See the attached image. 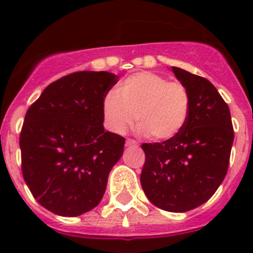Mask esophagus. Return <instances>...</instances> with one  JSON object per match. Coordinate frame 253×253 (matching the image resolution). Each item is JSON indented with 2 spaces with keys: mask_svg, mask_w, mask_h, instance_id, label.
<instances>
[{
  "mask_svg": "<svg viewBox=\"0 0 253 253\" xmlns=\"http://www.w3.org/2000/svg\"><path fill=\"white\" fill-rule=\"evenodd\" d=\"M137 142L133 139H126V147H136Z\"/></svg>",
  "mask_w": 253,
  "mask_h": 253,
  "instance_id": "34e87169",
  "label": "esophagus"
}]
</instances>
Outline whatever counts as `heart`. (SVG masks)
Segmentation results:
<instances>
[{
    "label": "heart",
    "mask_w": 253,
    "mask_h": 253,
    "mask_svg": "<svg viewBox=\"0 0 253 253\" xmlns=\"http://www.w3.org/2000/svg\"><path fill=\"white\" fill-rule=\"evenodd\" d=\"M190 104L183 84L154 72H138L124 79L117 90L105 94L103 116L105 126L115 133H125L136 117L139 134L169 141L185 127Z\"/></svg>",
    "instance_id": "1"
}]
</instances>
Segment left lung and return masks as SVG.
<instances>
[{
    "mask_svg": "<svg viewBox=\"0 0 253 253\" xmlns=\"http://www.w3.org/2000/svg\"><path fill=\"white\" fill-rule=\"evenodd\" d=\"M190 94L182 131L162 143H144L141 185L155 207L174 213L206 203L228 171L234 129L229 106L208 79L171 67Z\"/></svg>",
    "mask_w": 253,
    "mask_h": 253,
    "instance_id": "obj_1",
    "label": "left lung"
}]
</instances>
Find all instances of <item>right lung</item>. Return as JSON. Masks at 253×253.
I'll list each match as a JSON object with an SVG mask.
<instances>
[{
    "mask_svg": "<svg viewBox=\"0 0 253 253\" xmlns=\"http://www.w3.org/2000/svg\"><path fill=\"white\" fill-rule=\"evenodd\" d=\"M117 82L105 71L72 73L47 85L27 111L23 177L35 200L57 215L95 208L124 154V137L103 126V99Z\"/></svg>",
    "mask_w": 253,
    "mask_h": 253,
    "instance_id": "add662e5",
    "label": "right lung"
}]
</instances>
